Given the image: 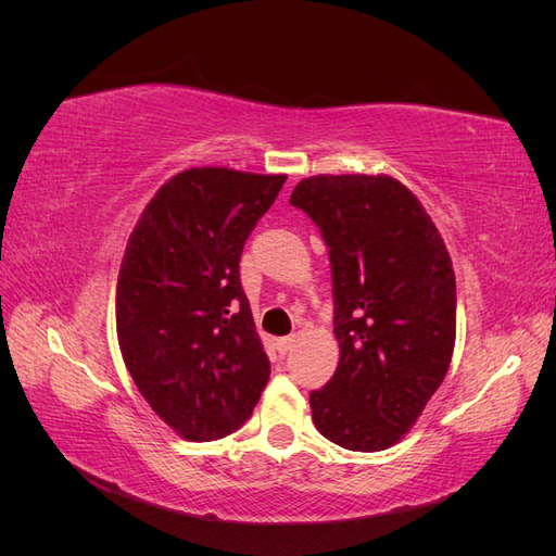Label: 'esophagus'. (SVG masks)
I'll return each instance as SVG.
<instances>
[{
	"label": "esophagus",
	"instance_id": "34e87169",
	"mask_svg": "<svg viewBox=\"0 0 556 556\" xmlns=\"http://www.w3.org/2000/svg\"><path fill=\"white\" fill-rule=\"evenodd\" d=\"M294 343H296L294 336H285V339H278V341H276V348H278L280 355H288V352L294 348Z\"/></svg>",
	"mask_w": 556,
	"mask_h": 556
}]
</instances>
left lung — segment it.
<instances>
[{"mask_svg":"<svg viewBox=\"0 0 556 556\" xmlns=\"http://www.w3.org/2000/svg\"><path fill=\"white\" fill-rule=\"evenodd\" d=\"M290 204L329 248L336 374L311 392L317 431L355 452L394 445L422 415L452 359L457 285L439 229L390 176H313Z\"/></svg>","mask_w":556,"mask_h":556,"instance_id":"1","label":"left lung"}]
</instances>
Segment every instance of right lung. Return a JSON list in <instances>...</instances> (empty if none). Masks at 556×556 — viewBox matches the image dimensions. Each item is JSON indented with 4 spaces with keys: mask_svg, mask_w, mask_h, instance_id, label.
<instances>
[{
    "mask_svg": "<svg viewBox=\"0 0 556 556\" xmlns=\"http://www.w3.org/2000/svg\"><path fill=\"white\" fill-rule=\"evenodd\" d=\"M285 180L217 166L180 172L127 241L117 343L150 408L188 441L237 431L271 376L239 262Z\"/></svg>",
    "mask_w": 556,
    "mask_h": 556,
    "instance_id": "add662e5",
    "label": "right lung"
}]
</instances>
